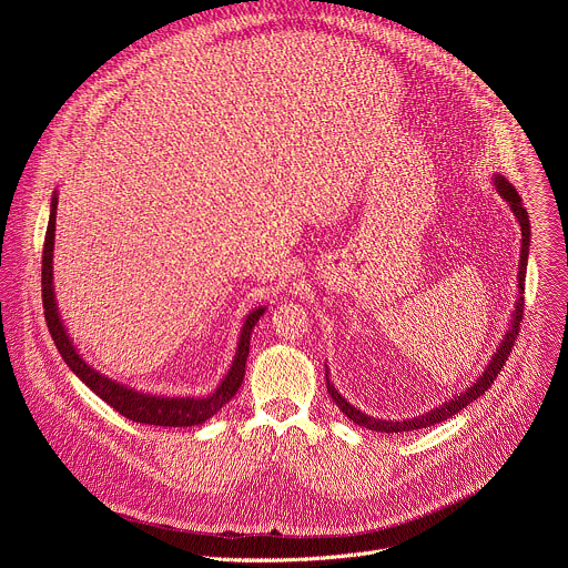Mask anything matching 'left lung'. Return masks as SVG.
I'll return each instance as SVG.
<instances>
[{
  "label": "left lung",
  "mask_w": 568,
  "mask_h": 568,
  "mask_svg": "<svg viewBox=\"0 0 568 568\" xmlns=\"http://www.w3.org/2000/svg\"><path fill=\"white\" fill-rule=\"evenodd\" d=\"M495 186L499 191V195L508 202L510 211L515 213L519 226H521V252H519V274H517V287H519V294H517V301H515V310H513V318H510V326H508V333L504 335L497 353L490 357L488 366L483 368V373L476 377L474 384H469L463 393H456L452 399L438 404L436 409L423 414V416H416V418H409V420H379V418H373L368 414H362L359 409H355L353 404L333 386L331 377H328V366H326V382H328V393L331 397L335 399L337 407L342 409V414H346L355 425L359 427H366L371 432H382V434H397V432H414V429H425V427H432L436 423H443L447 418H452L454 414H458L460 409H465L469 402H474L476 397H480L485 390H488L493 386V382L497 379V375L501 373V368L506 366V359L508 355L513 353V346H515V339H517V333H519V326H521V316H524V285H526V265H528V247H530V220H528V213L524 209V202L519 197V193L515 191V186L504 178V175H495Z\"/></svg>",
  "instance_id": "8db88e82"
}]
</instances>
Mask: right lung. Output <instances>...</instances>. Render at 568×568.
Listing matches in <instances>:
<instances>
[{"label":"right lung","mask_w":568,"mask_h":568,"mask_svg":"<svg viewBox=\"0 0 568 568\" xmlns=\"http://www.w3.org/2000/svg\"><path fill=\"white\" fill-rule=\"evenodd\" d=\"M55 209H58V193L53 191L51 197V213H49V226L44 235V252H42V305H44V318L49 333L55 342V348L60 351L67 366L75 373L80 382H85L101 399H105L112 409H116L121 416L130 418L132 423L143 425H156V427H193L202 425L211 416H215L224 404L237 393L242 379H245V364L250 355V339L252 331L258 323V318L265 314V305L252 310L242 323L237 348L233 355V362L217 384V388L204 397H169L136 390L128 384H121L103 373H99L94 366H90L83 355L73 348V342L67 335L64 323L58 314L55 292H53V242H55Z\"/></svg>","instance_id":"add662e5"}]
</instances>
